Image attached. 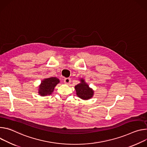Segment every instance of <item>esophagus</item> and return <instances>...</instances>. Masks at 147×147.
<instances>
[{
	"label": "esophagus",
	"mask_w": 147,
	"mask_h": 147,
	"mask_svg": "<svg viewBox=\"0 0 147 147\" xmlns=\"http://www.w3.org/2000/svg\"><path fill=\"white\" fill-rule=\"evenodd\" d=\"M64 82L66 84H69L71 82V79L69 78H67L64 79Z\"/></svg>",
	"instance_id": "34e87169"
}]
</instances>
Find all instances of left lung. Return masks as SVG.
Wrapping results in <instances>:
<instances>
[{
	"instance_id": "left-lung-1",
	"label": "left lung",
	"mask_w": 147,
	"mask_h": 147,
	"mask_svg": "<svg viewBox=\"0 0 147 147\" xmlns=\"http://www.w3.org/2000/svg\"><path fill=\"white\" fill-rule=\"evenodd\" d=\"M80 83L75 86L77 96L83 100H88L93 97L94 91L89 88L84 79H81Z\"/></svg>"
}]
</instances>
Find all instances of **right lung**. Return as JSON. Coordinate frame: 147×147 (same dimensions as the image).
Instances as JSON below:
<instances>
[{"label":"right lung","instance_id":"add662e5","mask_svg":"<svg viewBox=\"0 0 147 147\" xmlns=\"http://www.w3.org/2000/svg\"><path fill=\"white\" fill-rule=\"evenodd\" d=\"M59 83V80L56 77L44 79L39 86L38 93L41 96L50 95L54 92L55 86Z\"/></svg>","mask_w":147,"mask_h":147}]
</instances>
